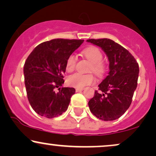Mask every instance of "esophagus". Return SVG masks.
<instances>
[{
  "label": "esophagus",
  "instance_id": "esophagus-1",
  "mask_svg": "<svg viewBox=\"0 0 156 156\" xmlns=\"http://www.w3.org/2000/svg\"><path fill=\"white\" fill-rule=\"evenodd\" d=\"M83 90V88H79V89H78V88H77V89H76V92H80V91H82Z\"/></svg>",
  "mask_w": 156,
  "mask_h": 156
}]
</instances>
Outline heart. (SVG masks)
Wrapping results in <instances>:
<instances>
[{
  "mask_svg": "<svg viewBox=\"0 0 156 156\" xmlns=\"http://www.w3.org/2000/svg\"><path fill=\"white\" fill-rule=\"evenodd\" d=\"M83 54L86 59L91 62L89 71H93L97 76H102L105 73V65L102 62L103 54L99 48L96 46H90L83 51ZM76 57L74 54H71L66 61V70L72 72L74 70L76 65ZM95 82V78L93 74H80L75 73L67 78V83L70 86L75 88H83L84 86L91 85Z\"/></svg>",
  "mask_w": 156,
  "mask_h": 156,
  "instance_id": "b5f03b06",
  "label": "heart"
}]
</instances>
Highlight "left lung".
<instances>
[{
    "label": "left lung",
    "mask_w": 156,
    "mask_h": 156,
    "mask_svg": "<svg viewBox=\"0 0 156 156\" xmlns=\"http://www.w3.org/2000/svg\"><path fill=\"white\" fill-rule=\"evenodd\" d=\"M108 56L110 72L89 102L90 111L102 121L119 119L128 110L137 86L139 65L128 50L108 38L89 39Z\"/></svg>",
    "instance_id": "left-lung-1"
}]
</instances>
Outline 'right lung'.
I'll use <instances>...</instances> for the list:
<instances>
[{"instance_id":"add662e5","label":"right lung","mask_w":156,"mask_h":156,"mask_svg":"<svg viewBox=\"0 0 156 156\" xmlns=\"http://www.w3.org/2000/svg\"><path fill=\"white\" fill-rule=\"evenodd\" d=\"M83 41L53 39L37 45L28 56L24 65V84L28 101L38 115L53 119L67 110L76 89L60 86L65 82L67 59ZM57 87L59 91L55 93Z\"/></svg>"}]
</instances>
